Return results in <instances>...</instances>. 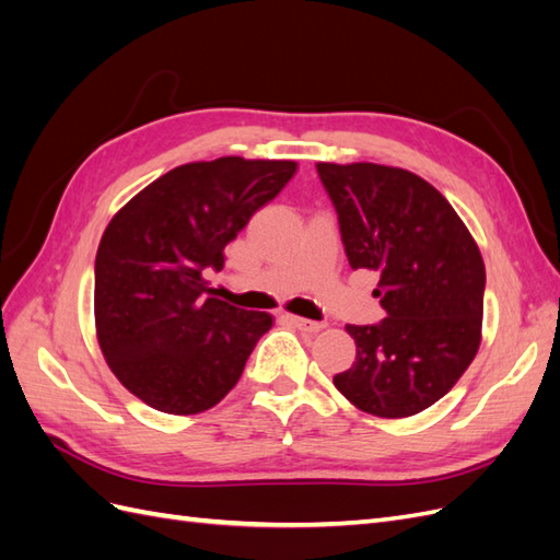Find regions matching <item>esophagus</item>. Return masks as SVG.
Wrapping results in <instances>:
<instances>
[{
	"instance_id": "34e87169",
	"label": "esophagus",
	"mask_w": 560,
	"mask_h": 560,
	"mask_svg": "<svg viewBox=\"0 0 560 560\" xmlns=\"http://www.w3.org/2000/svg\"><path fill=\"white\" fill-rule=\"evenodd\" d=\"M284 319L290 322L292 327H296L299 331H306V334H315V331H319L322 327V322H313V319H306V317H299V315H284Z\"/></svg>"
}]
</instances>
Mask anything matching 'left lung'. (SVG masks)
Segmentation results:
<instances>
[{"mask_svg":"<svg viewBox=\"0 0 560 560\" xmlns=\"http://www.w3.org/2000/svg\"><path fill=\"white\" fill-rule=\"evenodd\" d=\"M350 266L376 270L378 325H348L358 354L334 385L360 411L406 418L457 383L481 343L486 266L463 219L422 177L317 163Z\"/></svg>","mask_w":560,"mask_h":560,"instance_id":"1","label":"left lung"}]
</instances>
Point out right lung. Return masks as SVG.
<instances>
[{
	"label": "right lung",
	"instance_id": "1",
	"mask_svg": "<svg viewBox=\"0 0 560 560\" xmlns=\"http://www.w3.org/2000/svg\"><path fill=\"white\" fill-rule=\"evenodd\" d=\"M296 173L294 161L224 156L173 167L107 224L95 257V331L114 376L173 416L212 409L273 317L212 296L206 270Z\"/></svg>",
	"mask_w": 560,
	"mask_h": 560
}]
</instances>
